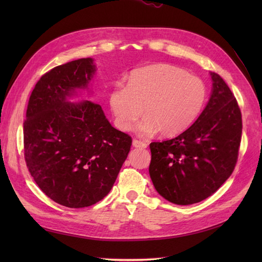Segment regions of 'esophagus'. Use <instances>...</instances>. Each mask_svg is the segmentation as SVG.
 <instances>
[{
  "label": "esophagus",
  "mask_w": 262,
  "mask_h": 262,
  "mask_svg": "<svg viewBox=\"0 0 262 262\" xmlns=\"http://www.w3.org/2000/svg\"><path fill=\"white\" fill-rule=\"evenodd\" d=\"M132 145H133L134 147H141V148L147 147V144H146V143H144V142H141V141H139V140H133V141H132Z\"/></svg>",
  "instance_id": "34e87169"
}]
</instances>
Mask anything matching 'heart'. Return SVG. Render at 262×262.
I'll use <instances>...</instances> for the list:
<instances>
[{"label": "heart", "mask_w": 262, "mask_h": 262, "mask_svg": "<svg viewBox=\"0 0 262 262\" xmlns=\"http://www.w3.org/2000/svg\"><path fill=\"white\" fill-rule=\"evenodd\" d=\"M207 90L199 77L170 64H155L134 71L126 85L118 84L109 94L115 123L121 131H131L138 119L140 136L161 131L172 137L189 128L199 116Z\"/></svg>", "instance_id": "obj_1"}]
</instances>
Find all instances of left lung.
I'll return each instance as SVG.
<instances>
[{
	"mask_svg": "<svg viewBox=\"0 0 262 262\" xmlns=\"http://www.w3.org/2000/svg\"><path fill=\"white\" fill-rule=\"evenodd\" d=\"M212 92L193 124L171 140L149 144V176L156 191L178 205L212 195L232 175L242 140V114L219 74L210 72Z\"/></svg>",
	"mask_w": 262,
	"mask_h": 262,
	"instance_id": "1",
	"label": "left lung"
}]
</instances>
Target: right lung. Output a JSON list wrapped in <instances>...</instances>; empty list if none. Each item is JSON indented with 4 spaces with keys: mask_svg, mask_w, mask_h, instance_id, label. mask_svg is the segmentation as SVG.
Returning a JSON list of instances; mask_svg holds the SVG:
<instances>
[{
    "mask_svg": "<svg viewBox=\"0 0 262 262\" xmlns=\"http://www.w3.org/2000/svg\"><path fill=\"white\" fill-rule=\"evenodd\" d=\"M92 58L71 61L41 76L31 92L24 122V150L31 177L51 200L80 209L112 190L132 139L115 129L101 107L70 99L89 90Z\"/></svg>",
    "mask_w": 262,
    "mask_h": 262,
    "instance_id": "right-lung-1",
    "label": "right lung"
}]
</instances>
